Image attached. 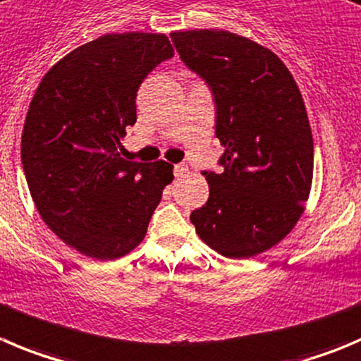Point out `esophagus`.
Here are the masks:
<instances>
[{
    "label": "esophagus",
    "instance_id": "obj_1",
    "mask_svg": "<svg viewBox=\"0 0 361 361\" xmlns=\"http://www.w3.org/2000/svg\"><path fill=\"white\" fill-rule=\"evenodd\" d=\"M188 174V167L185 164L174 165V176L176 178H185Z\"/></svg>",
    "mask_w": 361,
    "mask_h": 361
}]
</instances>
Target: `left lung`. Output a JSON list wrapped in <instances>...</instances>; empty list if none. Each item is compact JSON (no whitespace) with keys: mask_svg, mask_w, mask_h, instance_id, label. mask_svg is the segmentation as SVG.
<instances>
[{"mask_svg":"<svg viewBox=\"0 0 361 361\" xmlns=\"http://www.w3.org/2000/svg\"><path fill=\"white\" fill-rule=\"evenodd\" d=\"M181 60L212 87L221 174L203 173L207 204L190 215L201 240L251 258L287 237L312 190L313 139L305 101L276 53L226 30L171 33Z\"/></svg>","mask_w":361,"mask_h":361,"instance_id":"1","label":"left lung"}]
</instances>
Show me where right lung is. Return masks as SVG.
<instances>
[{"label": "right lung", "instance_id": "1", "mask_svg": "<svg viewBox=\"0 0 361 361\" xmlns=\"http://www.w3.org/2000/svg\"><path fill=\"white\" fill-rule=\"evenodd\" d=\"M173 55L165 33L97 37L53 63L30 101L21 160L33 203L60 240L94 260L133 251L174 180L165 160L121 157L140 83Z\"/></svg>", "mask_w": 361, "mask_h": 361}]
</instances>
